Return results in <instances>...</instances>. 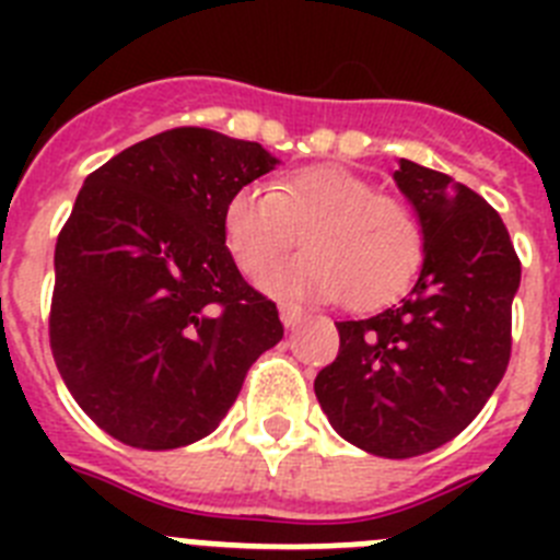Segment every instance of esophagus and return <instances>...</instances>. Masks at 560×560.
<instances>
[{
  "label": "esophagus",
  "mask_w": 560,
  "mask_h": 560,
  "mask_svg": "<svg viewBox=\"0 0 560 560\" xmlns=\"http://www.w3.org/2000/svg\"><path fill=\"white\" fill-rule=\"evenodd\" d=\"M280 319H283L285 328H296L303 323V308L294 303H280Z\"/></svg>",
  "instance_id": "34e87169"
}]
</instances>
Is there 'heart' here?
Segmentation results:
<instances>
[{
  "instance_id": "b5f03b06",
  "label": "heart",
  "mask_w": 560,
  "mask_h": 560,
  "mask_svg": "<svg viewBox=\"0 0 560 560\" xmlns=\"http://www.w3.org/2000/svg\"><path fill=\"white\" fill-rule=\"evenodd\" d=\"M306 252L264 277L280 296L375 308L407 291L427 252L409 201L341 167H305L271 190L241 187L226 201L224 241L246 277H260L293 245Z\"/></svg>"
}]
</instances>
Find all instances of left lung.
<instances>
[{
    "mask_svg": "<svg viewBox=\"0 0 560 560\" xmlns=\"http://www.w3.org/2000/svg\"><path fill=\"white\" fill-rule=\"evenodd\" d=\"M395 182L423 224V269L398 305L336 323L339 353L314 393L348 443L404 459L457 438L502 381L522 260L471 187L409 160Z\"/></svg>",
    "mask_w": 560,
    "mask_h": 560,
    "instance_id": "1",
    "label": "left lung"
}]
</instances>
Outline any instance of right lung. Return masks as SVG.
I'll return each instance as SVG.
<instances>
[{"label":"right lung","mask_w":560,"mask_h":560,"mask_svg":"<svg viewBox=\"0 0 560 560\" xmlns=\"http://www.w3.org/2000/svg\"><path fill=\"white\" fill-rule=\"evenodd\" d=\"M277 165L257 142L171 128L89 173L56 244L49 348L78 407L126 446L219 427L283 339L224 241L226 201Z\"/></svg>","instance_id":"obj_1"}]
</instances>
